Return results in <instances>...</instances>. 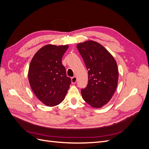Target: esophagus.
<instances>
[{"label":"esophagus","instance_id":"esophagus-1","mask_svg":"<svg viewBox=\"0 0 149 149\" xmlns=\"http://www.w3.org/2000/svg\"><path fill=\"white\" fill-rule=\"evenodd\" d=\"M76 81H77V78L76 76H74V77L71 78V83L72 84H74L76 83Z\"/></svg>","mask_w":149,"mask_h":149}]
</instances>
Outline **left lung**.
Wrapping results in <instances>:
<instances>
[{
  "label": "left lung",
  "mask_w": 149,
  "mask_h": 149,
  "mask_svg": "<svg viewBox=\"0 0 149 149\" xmlns=\"http://www.w3.org/2000/svg\"><path fill=\"white\" fill-rule=\"evenodd\" d=\"M76 47L88 70V83L81 91L82 97L91 107L101 108L111 100L118 86L116 61L102 45L93 40Z\"/></svg>",
  "instance_id": "1"
}]
</instances>
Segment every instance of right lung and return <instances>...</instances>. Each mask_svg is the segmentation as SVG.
<instances>
[{"mask_svg":"<svg viewBox=\"0 0 149 149\" xmlns=\"http://www.w3.org/2000/svg\"><path fill=\"white\" fill-rule=\"evenodd\" d=\"M69 46L47 45L30 62L28 77L35 95L45 105L57 106L64 100L71 80L66 76L61 59Z\"/></svg>","mask_w":149,"mask_h":149,"instance_id":"add662e5","label":"right lung"}]
</instances>
